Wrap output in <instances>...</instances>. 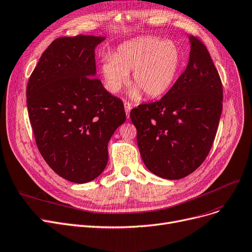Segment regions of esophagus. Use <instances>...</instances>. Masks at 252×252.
I'll use <instances>...</instances> for the list:
<instances>
[{"label":"esophagus","instance_id":"obj_1","mask_svg":"<svg viewBox=\"0 0 252 252\" xmlns=\"http://www.w3.org/2000/svg\"><path fill=\"white\" fill-rule=\"evenodd\" d=\"M124 105H125L126 114V116L128 117V116H129V112H130V110H132V104L128 103V102H125Z\"/></svg>","mask_w":252,"mask_h":252}]
</instances>
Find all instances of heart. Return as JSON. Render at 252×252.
Wrapping results in <instances>:
<instances>
[{"label":"heart","instance_id":"heart-1","mask_svg":"<svg viewBox=\"0 0 252 252\" xmlns=\"http://www.w3.org/2000/svg\"><path fill=\"white\" fill-rule=\"evenodd\" d=\"M181 64V53L175 43L157 37H141L120 45L115 53L103 60L101 72L106 89L118 93L128 80L134 84L128 92L132 99L142 93L148 97H158L174 84Z\"/></svg>","mask_w":252,"mask_h":252}]
</instances>
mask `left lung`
<instances>
[{"mask_svg": "<svg viewBox=\"0 0 252 252\" xmlns=\"http://www.w3.org/2000/svg\"><path fill=\"white\" fill-rule=\"evenodd\" d=\"M189 39L188 67L171 90L129 114L146 168L169 180L188 176L202 165L222 111V84L210 53L198 38Z\"/></svg>", "mask_w": 252, "mask_h": 252, "instance_id": "1", "label": "left lung"}]
</instances>
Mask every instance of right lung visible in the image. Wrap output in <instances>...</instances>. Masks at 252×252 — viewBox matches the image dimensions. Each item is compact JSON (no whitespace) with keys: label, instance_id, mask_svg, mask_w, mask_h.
Returning a JSON list of instances; mask_svg holds the SVG:
<instances>
[{"label":"right lung","instance_id":"obj_1","mask_svg":"<svg viewBox=\"0 0 252 252\" xmlns=\"http://www.w3.org/2000/svg\"><path fill=\"white\" fill-rule=\"evenodd\" d=\"M105 37H62L43 52L27 86L36 144L61 177L86 183L102 174L108 142L126 122L123 101L105 90L94 49Z\"/></svg>","mask_w":252,"mask_h":252}]
</instances>
